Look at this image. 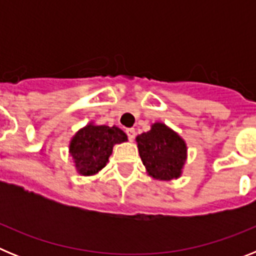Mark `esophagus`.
Returning <instances> with one entry per match:
<instances>
[{
  "mask_svg": "<svg viewBox=\"0 0 256 256\" xmlns=\"http://www.w3.org/2000/svg\"><path fill=\"white\" fill-rule=\"evenodd\" d=\"M126 134H128V138L130 140H134L136 137L134 128H128V130H126Z\"/></svg>",
  "mask_w": 256,
  "mask_h": 256,
  "instance_id": "1",
  "label": "esophagus"
}]
</instances>
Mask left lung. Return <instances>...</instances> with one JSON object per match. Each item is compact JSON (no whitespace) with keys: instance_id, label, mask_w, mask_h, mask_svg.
Wrapping results in <instances>:
<instances>
[{"instance_id":"obj_1","label":"left lung","mask_w":256,"mask_h":256,"mask_svg":"<svg viewBox=\"0 0 256 256\" xmlns=\"http://www.w3.org/2000/svg\"><path fill=\"white\" fill-rule=\"evenodd\" d=\"M136 142L150 177L159 180H172L182 176L187 160V144L172 128L156 122L148 132L137 136Z\"/></svg>"}]
</instances>
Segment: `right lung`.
<instances>
[{
	"mask_svg": "<svg viewBox=\"0 0 256 256\" xmlns=\"http://www.w3.org/2000/svg\"><path fill=\"white\" fill-rule=\"evenodd\" d=\"M126 141L128 137L118 126L88 123L73 136L69 154L80 176H94L105 168L114 144Z\"/></svg>",
	"mask_w": 256,
	"mask_h": 256,
	"instance_id": "right-lung-1",
	"label": "right lung"
}]
</instances>
